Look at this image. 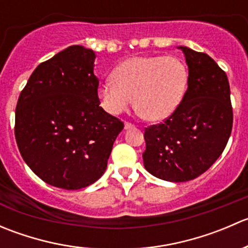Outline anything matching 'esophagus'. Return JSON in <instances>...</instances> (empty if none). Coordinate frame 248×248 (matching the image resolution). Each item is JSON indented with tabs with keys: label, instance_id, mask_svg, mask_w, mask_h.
<instances>
[{
	"label": "esophagus",
	"instance_id": "1",
	"mask_svg": "<svg viewBox=\"0 0 248 248\" xmlns=\"http://www.w3.org/2000/svg\"><path fill=\"white\" fill-rule=\"evenodd\" d=\"M133 128H134V124H129V122H124V129L128 131V129H133Z\"/></svg>",
	"mask_w": 248,
	"mask_h": 248
}]
</instances>
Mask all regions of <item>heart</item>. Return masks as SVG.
<instances>
[{
  "label": "heart",
  "instance_id": "heart-1",
  "mask_svg": "<svg viewBox=\"0 0 248 248\" xmlns=\"http://www.w3.org/2000/svg\"><path fill=\"white\" fill-rule=\"evenodd\" d=\"M98 86L101 106L119 115L132 103L147 121L159 122L179 108L188 86V68L176 56L144 55L122 61Z\"/></svg>",
  "mask_w": 248,
  "mask_h": 248
}]
</instances>
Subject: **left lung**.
Masks as SVG:
<instances>
[{
    "label": "left lung",
    "instance_id": "left-lung-1",
    "mask_svg": "<svg viewBox=\"0 0 248 248\" xmlns=\"http://www.w3.org/2000/svg\"><path fill=\"white\" fill-rule=\"evenodd\" d=\"M181 49L188 66V87L176 111L145 129L144 167L170 182L193 180L221 156L232 127L227 74L204 52Z\"/></svg>",
    "mask_w": 248,
    "mask_h": 248
}]
</instances>
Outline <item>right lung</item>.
Listing matches in <instances>:
<instances>
[{"instance_id": "obj_1", "label": "right lung", "mask_w": 248, "mask_h": 248, "mask_svg": "<svg viewBox=\"0 0 248 248\" xmlns=\"http://www.w3.org/2000/svg\"><path fill=\"white\" fill-rule=\"evenodd\" d=\"M93 50L72 46L39 64L20 93L16 139L27 166L63 189L104 174L124 124L99 107Z\"/></svg>"}]
</instances>
